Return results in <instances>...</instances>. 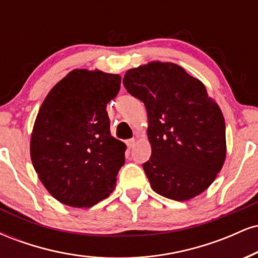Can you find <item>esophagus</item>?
<instances>
[{"label":"esophagus","instance_id":"obj_1","mask_svg":"<svg viewBox=\"0 0 258 258\" xmlns=\"http://www.w3.org/2000/svg\"><path fill=\"white\" fill-rule=\"evenodd\" d=\"M135 143H136V139L135 138L127 139V141H126V144H127V147H128V148H133V146H135Z\"/></svg>","mask_w":258,"mask_h":258}]
</instances>
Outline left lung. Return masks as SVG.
<instances>
[{"mask_svg": "<svg viewBox=\"0 0 258 258\" xmlns=\"http://www.w3.org/2000/svg\"><path fill=\"white\" fill-rule=\"evenodd\" d=\"M123 86L144 103L152 156L143 164L153 190L176 201L212 184L226 160V123L200 80L173 63L127 70Z\"/></svg>", "mask_w": 258, "mask_h": 258, "instance_id": "left-lung-1", "label": "left lung"}]
</instances>
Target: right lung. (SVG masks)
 <instances>
[{
	"label": "right lung",
	"instance_id": "right-lung-1",
	"mask_svg": "<svg viewBox=\"0 0 258 258\" xmlns=\"http://www.w3.org/2000/svg\"><path fill=\"white\" fill-rule=\"evenodd\" d=\"M121 76L75 69L49 91L35 120L30 156L44 188L68 206L108 198L125 164L126 146L110 135L106 104Z\"/></svg>",
	"mask_w": 258,
	"mask_h": 258
}]
</instances>
